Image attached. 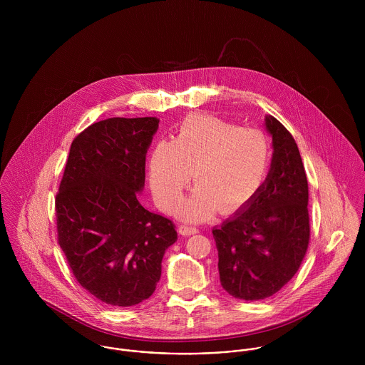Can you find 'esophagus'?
Returning a JSON list of instances; mask_svg holds the SVG:
<instances>
[{
	"label": "esophagus",
	"instance_id": "obj_1",
	"mask_svg": "<svg viewBox=\"0 0 365 365\" xmlns=\"http://www.w3.org/2000/svg\"><path fill=\"white\" fill-rule=\"evenodd\" d=\"M178 230H180V233H181V235H184V236H190V235H195V233H198V227H195V226H190V225H180Z\"/></svg>",
	"mask_w": 365,
	"mask_h": 365
}]
</instances>
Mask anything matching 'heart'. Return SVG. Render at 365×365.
Listing matches in <instances>:
<instances>
[{"instance_id": "b5f03b06", "label": "heart", "mask_w": 365, "mask_h": 365, "mask_svg": "<svg viewBox=\"0 0 365 365\" xmlns=\"http://www.w3.org/2000/svg\"><path fill=\"white\" fill-rule=\"evenodd\" d=\"M269 160L268 138L259 129L194 113L181 122L174 142H157L149 158V181L157 204L173 210L195 177L198 187L178 213L205 220L217 210L235 215L247 208L267 178Z\"/></svg>"}]
</instances>
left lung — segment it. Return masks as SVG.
I'll return each mask as SVG.
<instances>
[{
  "mask_svg": "<svg viewBox=\"0 0 365 365\" xmlns=\"http://www.w3.org/2000/svg\"><path fill=\"white\" fill-rule=\"evenodd\" d=\"M272 135L271 170L247 208L212 230L223 289L245 301L277 294L299 269L309 239V191L298 146L274 116L265 118Z\"/></svg>",
  "mask_w": 365,
  "mask_h": 365,
  "instance_id": "obj_1",
  "label": "left lung"
}]
</instances>
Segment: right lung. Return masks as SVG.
Listing matches in <instances>:
<instances>
[{"label": "right lung", "instance_id": "obj_1", "mask_svg": "<svg viewBox=\"0 0 365 365\" xmlns=\"http://www.w3.org/2000/svg\"><path fill=\"white\" fill-rule=\"evenodd\" d=\"M156 118H108L78 133L56 194L57 242L77 282L110 307L148 299L175 225L143 208L145 161Z\"/></svg>", "mask_w": 365, "mask_h": 365}]
</instances>
